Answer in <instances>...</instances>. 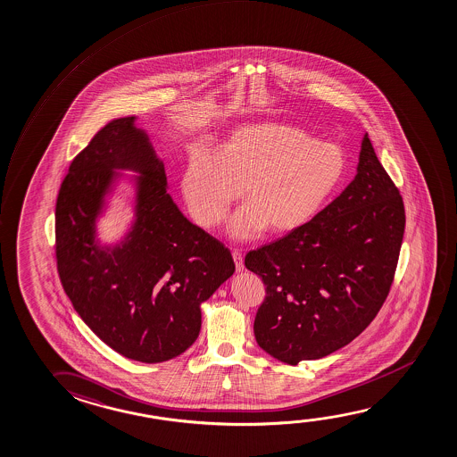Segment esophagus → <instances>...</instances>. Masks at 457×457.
I'll return each mask as SVG.
<instances>
[{"instance_id":"34e87169","label":"esophagus","mask_w":457,"mask_h":457,"mask_svg":"<svg viewBox=\"0 0 457 457\" xmlns=\"http://www.w3.org/2000/svg\"><path fill=\"white\" fill-rule=\"evenodd\" d=\"M232 259H234V264H236V270L242 271L245 269L244 265V256L238 250H232Z\"/></svg>"}]
</instances>
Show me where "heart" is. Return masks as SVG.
<instances>
[{"instance_id":"obj_1","label":"heart","mask_w":457,"mask_h":457,"mask_svg":"<svg viewBox=\"0 0 457 457\" xmlns=\"http://www.w3.org/2000/svg\"><path fill=\"white\" fill-rule=\"evenodd\" d=\"M347 155L297 127L256 122L234 129L215 155L195 154L182 174L192 219L211 229L244 188L245 209L229 221L237 240L289 234L308 225L343 184Z\"/></svg>"}]
</instances>
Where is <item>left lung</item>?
<instances>
[{
    "label": "left lung",
    "instance_id": "left-lung-1",
    "mask_svg": "<svg viewBox=\"0 0 457 457\" xmlns=\"http://www.w3.org/2000/svg\"><path fill=\"white\" fill-rule=\"evenodd\" d=\"M403 228V196L364 133L345 192L308 225L245 256L265 286L254 319L259 347L295 366L353 341L390 292Z\"/></svg>",
    "mask_w": 457,
    "mask_h": 457
}]
</instances>
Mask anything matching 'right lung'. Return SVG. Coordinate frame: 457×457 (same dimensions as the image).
Segmentation results:
<instances>
[{
	"instance_id": "right-lung-1",
	"label": "right lung",
	"mask_w": 457,
	"mask_h": 457,
	"mask_svg": "<svg viewBox=\"0 0 457 457\" xmlns=\"http://www.w3.org/2000/svg\"><path fill=\"white\" fill-rule=\"evenodd\" d=\"M135 120L108 122L69 166L54 212L56 262L75 312L106 345L162 363L196 341L201 303L236 265L221 242L174 204L163 162ZM118 170L139 174L133 225L116 246H102L96 220Z\"/></svg>"
}]
</instances>
